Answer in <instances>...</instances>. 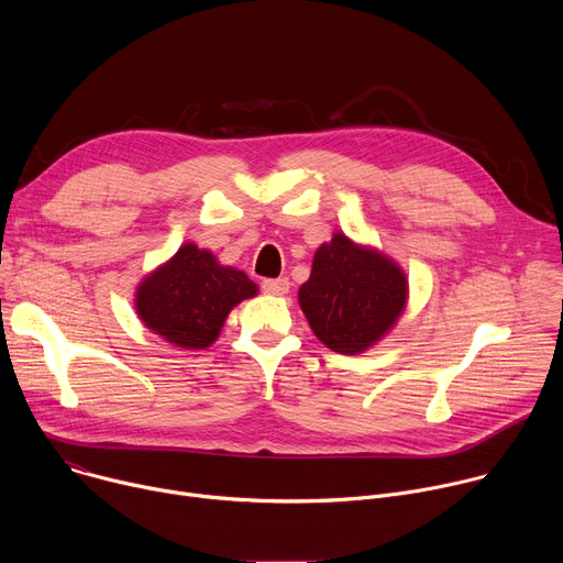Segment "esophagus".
Instances as JSON below:
<instances>
[{
	"mask_svg": "<svg viewBox=\"0 0 563 563\" xmlns=\"http://www.w3.org/2000/svg\"><path fill=\"white\" fill-rule=\"evenodd\" d=\"M261 287H263L265 294L283 296V294L289 291V280H287V278H269V280H263Z\"/></svg>",
	"mask_w": 563,
	"mask_h": 563,
	"instance_id": "34e87169",
	"label": "esophagus"
}]
</instances>
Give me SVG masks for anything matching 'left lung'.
Masks as SVG:
<instances>
[{
    "mask_svg": "<svg viewBox=\"0 0 563 563\" xmlns=\"http://www.w3.org/2000/svg\"><path fill=\"white\" fill-rule=\"evenodd\" d=\"M408 280L389 258L343 233L320 245L298 302L313 334L339 354H361L396 323Z\"/></svg>",
    "mask_w": 563,
    "mask_h": 563,
    "instance_id": "obj_1",
    "label": "left lung"
}]
</instances>
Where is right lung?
<instances>
[{
  "instance_id": "add662e5",
  "label": "right lung",
  "mask_w": 563,
  "mask_h": 563,
  "mask_svg": "<svg viewBox=\"0 0 563 563\" xmlns=\"http://www.w3.org/2000/svg\"><path fill=\"white\" fill-rule=\"evenodd\" d=\"M256 294L245 272L222 267L211 252L187 243L140 283L135 309L142 323L169 343L205 350L218 339L229 311Z\"/></svg>"
}]
</instances>
